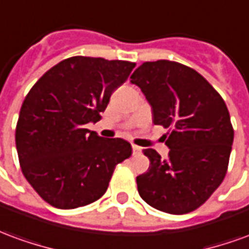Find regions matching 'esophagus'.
I'll list each match as a JSON object with an SVG mask.
<instances>
[{
    "label": "esophagus",
    "instance_id": "34e87169",
    "mask_svg": "<svg viewBox=\"0 0 249 249\" xmlns=\"http://www.w3.org/2000/svg\"><path fill=\"white\" fill-rule=\"evenodd\" d=\"M132 149H133V155H140V153H141V148L139 145H135V144H132Z\"/></svg>",
    "mask_w": 249,
    "mask_h": 249
}]
</instances>
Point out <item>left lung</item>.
I'll use <instances>...</instances> for the list:
<instances>
[{
  "label": "left lung",
  "mask_w": 249,
  "mask_h": 249,
  "mask_svg": "<svg viewBox=\"0 0 249 249\" xmlns=\"http://www.w3.org/2000/svg\"><path fill=\"white\" fill-rule=\"evenodd\" d=\"M149 101L153 124L167 128V160L144 149L149 168L137 176L141 198L153 208L184 214L201 207L228 169L233 126L219 92L180 62L141 64L130 76Z\"/></svg>",
  "instance_id": "left-lung-1"
}]
</instances>
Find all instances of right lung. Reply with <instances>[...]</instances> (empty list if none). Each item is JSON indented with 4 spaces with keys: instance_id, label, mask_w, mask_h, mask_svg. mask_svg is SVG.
Returning <instances> with one entry per match:
<instances>
[{
    "instance_id": "obj_1",
    "label": "right lung",
    "mask_w": 249,
    "mask_h": 249,
    "mask_svg": "<svg viewBox=\"0 0 249 249\" xmlns=\"http://www.w3.org/2000/svg\"><path fill=\"white\" fill-rule=\"evenodd\" d=\"M135 62L74 56L51 68L26 94L16 126V146L28 183L52 207L94 203L108 189L114 168L132 155L123 139L85 128L97 123L110 94Z\"/></svg>"
}]
</instances>
